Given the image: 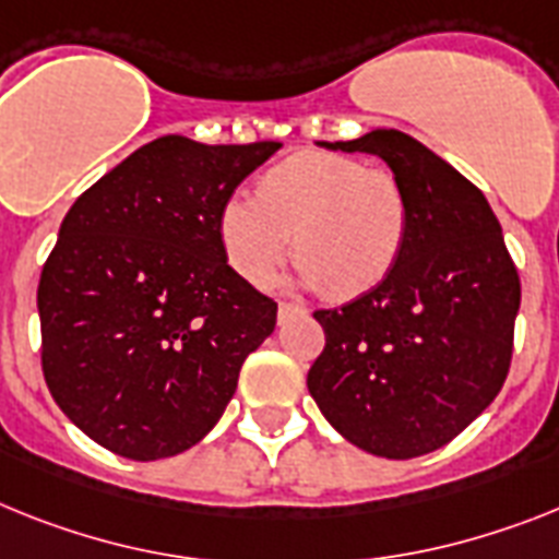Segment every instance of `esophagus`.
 Masks as SVG:
<instances>
[{
  "instance_id": "34e87169",
  "label": "esophagus",
  "mask_w": 559,
  "mask_h": 559,
  "mask_svg": "<svg viewBox=\"0 0 559 559\" xmlns=\"http://www.w3.org/2000/svg\"><path fill=\"white\" fill-rule=\"evenodd\" d=\"M304 312H307V309L298 307V304H287V301H281V304H278V321H281V323L293 321V318L304 316Z\"/></svg>"
}]
</instances>
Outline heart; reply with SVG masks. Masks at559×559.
<instances>
[{
  "instance_id": "heart-1",
  "label": "heart",
  "mask_w": 559,
  "mask_h": 559,
  "mask_svg": "<svg viewBox=\"0 0 559 559\" xmlns=\"http://www.w3.org/2000/svg\"><path fill=\"white\" fill-rule=\"evenodd\" d=\"M412 227L409 192L386 167L326 150H301L258 178L255 199L233 195L218 213L227 264L252 287L270 284L289 252L295 278L349 301L381 287Z\"/></svg>"
}]
</instances>
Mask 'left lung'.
Masks as SVG:
<instances>
[{
    "instance_id": "left-lung-1",
    "label": "left lung",
    "mask_w": 559,
    "mask_h": 559,
    "mask_svg": "<svg viewBox=\"0 0 559 559\" xmlns=\"http://www.w3.org/2000/svg\"><path fill=\"white\" fill-rule=\"evenodd\" d=\"M321 144L381 156L409 192L412 227L381 287L316 312L326 346L309 395L349 443L409 461L447 447L503 389L518 266L486 195L417 139L372 130Z\"/></svg>"
}]
</instances>
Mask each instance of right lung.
<instances>
[{
	"label": "right lung",
	"instance_id": "right-lung-1",
	"mask_svg": "<svg viewBox=\"0 0 559 559\" xmlns=\"http://www.w3.org/2000/svg\"><path fill=\"white\" fill-rule=\"evenodd\" d=\"M278 147L162 135L68 210L36 293L41 372L98 447L173 457L236 395L278 304L227 264L218 213Z\"/></svg>",
	"mask_w": 559,
	"mask_h": 559
}]
</instances>
